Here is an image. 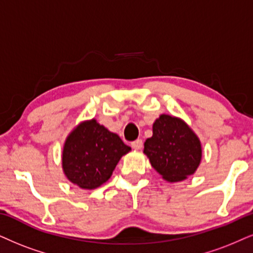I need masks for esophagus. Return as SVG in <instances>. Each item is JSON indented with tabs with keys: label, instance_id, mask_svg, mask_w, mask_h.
Wrapping results in <instances>:
<instances>
[{
	"label": "esophagus",
	"instance_id": "1",
	"mask_svg": "<svg viewBox=\"0 0 253 253\" xmlns=\"http://www.w3.org/2000/svg\"><path fill=\"white\" fill-rule=\"evenodd\" d=\"M142 146H143V142L141 139H137V140H135V141L132 142V147L134 149H141Z\"/></svg>",
	"mask_w": 253,
	"mask_h": 253
}]
</instances>
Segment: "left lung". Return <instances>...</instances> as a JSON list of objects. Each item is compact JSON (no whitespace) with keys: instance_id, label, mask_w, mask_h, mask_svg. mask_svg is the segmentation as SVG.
<instances>
[{"instance_id":"1","label":"left lung","mask_w":253,"mask_h":253,"mask_svg":"<svg viewBox=\"0 0 253 253\" xmlns=\"http://www.w3.org/2000/svg\"><path fill=\"white\" fill-rule=\"evenodd\" d=\"M143 153L166 181L177 182L193 175L202 158L201 142L188 125L162 114L153 125V136L146 140Z\"/></svg>"}]
</instances>
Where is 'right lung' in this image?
I'll use <instances>...</instances> for the list:
<instances>
[{
  "label": "right lung",
  "instance_id": "1",
  "mask_svg": "<svg viewBox=\"0 0 253 253\" xmlns=\"http://www.w3.org/2000/svg\"><path fill=\"white\" fill-rule=\"evenodd\" d=\"M119 135L111 133L94 119L77 126L63 149V170L83 189H95L112 176L123 155L128 153Z\"/></svg>",
  "mask_w": 253,
  "mask_h": 253
}]
</instances>
